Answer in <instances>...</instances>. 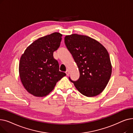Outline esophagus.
Masks as SVG:
<instances>
[{"label": "esophagus", "instance_id": "obj_1", "mask_svg": "<svg viewBox=\"0 0 133 133\" xmlns=\"http://www.w3.org/2000/svg\"><path fill=\"white\" fill-rule=\"evenodd\" d=\"M66 75H67V76L69 75V71L68 69H67V71H66Z\"/></svg>", "mask_w": 133, "mask_h": 133}]
</instances>
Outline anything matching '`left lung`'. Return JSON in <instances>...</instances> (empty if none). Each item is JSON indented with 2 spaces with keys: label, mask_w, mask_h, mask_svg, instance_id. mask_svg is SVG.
I'll return each mask as SVG.
<instances>
[{
  "label": "left lung",
  "mask_w": 133,
  "mask_h": 133,
  "mask_svg": "<svg viewBox=\"0 0 133 133\" xmlns=\"http://www.w3.org/2000/svg\"><path fill=\"white\" fill-rule=\"evenodd\" d=\"M65 43L80 72L78 80L69 79L83 95L100 94L108 84L112 69L106 48L93 38L77 34L66 36Z\"/></svg>",
  "instance_id": "obj_1"
}]
</instances>
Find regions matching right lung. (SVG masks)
Returning <instances> with one entry per match:
<instances>
[{
	"instance_id": "right-lung-1",
	"label": "right lung",
	"mask_w": 133,
	"mask_h": 133,
	"mask_svg": "<svg viewBox=\"0 0 133 133\" xmlns=\"http://www.w3.org/2000/svg\"><path fill=\"white\" fill-rule=\"evenodd\" d=\"M62 34L54 32L41 37L27 47L20 58V78L27 91L37 97L45 96L57 82L66 75L59 71L53 52L59 47Z\"/></svg>"
}]
</instances>
